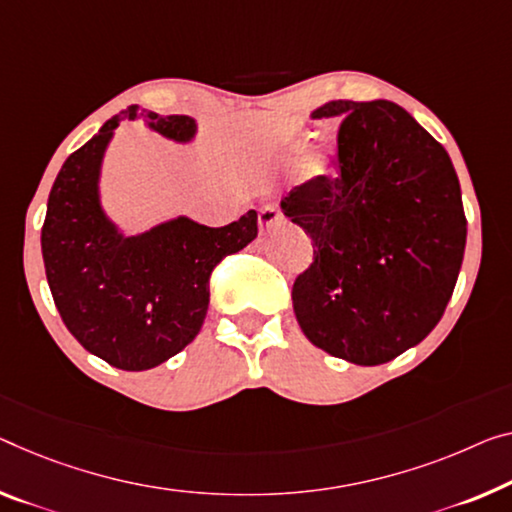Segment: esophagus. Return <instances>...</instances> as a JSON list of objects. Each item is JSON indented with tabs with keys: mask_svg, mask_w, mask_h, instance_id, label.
I'll return each mask as SVG.
<instances>
[{
	"mask_svg": "<svg viewBox=\"0 0 512 512\" xmlns=\"http://www.w3.org/2000/svg\"><path fill=\"white\" fill-rule=\"evenodd\" d=\"M281 219V212L274 206H263L261 212H258V226H261V231H270L274 224L281 222Z\"/></svg>",
	"mask_w": 512,
	"mask_h": 512,
	"instance_id": "1",
	"label": "esophagus"
}]
</instances>
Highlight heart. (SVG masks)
<instances>
[{
  "label": "heart",
  "mask_w": 512,
  "mask_h": 512,
  "mask_svg": "<svg viewBox=\"0 0 512 512\" xmlns=\"http://www.w3.org/2000/svg\"><path fill=\"white\" fill-rule=\"evenodd\" d=\"M297 146H300V144L290 146L288 153H295ZM322 171H325V164H322V160H318V157H313V160H306V164H304V174L306 176H318V174H322Z\"/></svg>",
  "instance_id": "obj_1"
}]
</instances>
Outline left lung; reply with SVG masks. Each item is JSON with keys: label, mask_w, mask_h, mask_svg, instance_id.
<instances>
[{"label": "left lung", "mask_w": 512, "mask_h": 512, "mask_svg": "<svg viewBox=\"0 0 512 512\" xmlns=\"http://www.w3.org/2000/svg\"><path fill=\"white\" fill-rule=\"evenodd\" d=\"M336 174L281 201L313 242L293 283L304 336L332 357L377 366L426 338L451 300L467 242L460 183L444 146L389 100H332Z\"/></svg>", "instance_id": "8db88e82"}]
</instances>
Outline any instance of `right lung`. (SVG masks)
Listing matches in <instances>:
<instances>
[{
	"label": "right lung",
	"instance_id": "add662e5",
	"mask_svg": "<svg viewBox=\"0 0 512 512\" xmlns=\"http://www.w3.org/2000/svg\"><path fill=\"white\" fill-rule=\"evenodd\" d=\"M146 121L162 137L187 144L192 116H160L132 105L68 157L54 180L41 231L45 277L68 332L91 355L121 371H148L201 332L217 263L258 235L249 210L219 229L176 217L125 235L100 206L102 157L121 121Z\"/></svg>",
	"mask_w": 512,
	"mask_h": 512
}]
</instances>
